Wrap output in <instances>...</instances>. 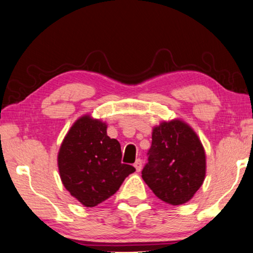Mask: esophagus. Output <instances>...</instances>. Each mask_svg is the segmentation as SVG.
I'll list each match as a JSON object with an SVG mask.
<instances>
[{
	"instance_id": "34e87169",
	"label": "esophagus",
	"mask_w": 253,
	"mask_h": 253,
	"mask_svg": "<svg viewBox=\"0 0 253 253\" xmlns=\"http://www.w3.org/2000/svg\"><path fill=\"white\" fill-rule=\"evenodd\" d=\"M134 167H135V169H136L137 172H140V170L142 169V161H141L140 158L136 159V162L134 163Z\"/></svg>"
}]
</instances>
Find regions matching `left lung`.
<instances>
[{
	"label": "left lung",
	"mask_w": 253,
	"mask_h": 253,
	"mask_svg": "<svg viewBox=\"0 0 253 253\" xmlns=\"http://www.w3.org/2000/svg\"><path fill=\"white\" fill-rule=\"evenodd\" d=\"M142 177L154 194L170 205L189 202L204 182L206 156L196 131L180 119L152 129V143Z\"/></svg>",
	"instance_id": "1"
}]
</instances>
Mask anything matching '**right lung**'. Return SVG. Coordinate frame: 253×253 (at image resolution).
<instances>
[{"mask_svg": "<svg viewBox=\"0 0 253 253\" xmlns=\"http://www.w3.org/2000/svg\"><path fill=\"white\" fill-rule=\"evenodd\" d=\"M108 125L90 115L80 117L60 144L57 163L66 190L86 208H94L117 193L135 172L122 163V148L106 134Z\"/></svg>", "mask_w": 253, "mask_h": 253, "instance_id": "right-lung-1", "label": "right lung"}]
</instances>
